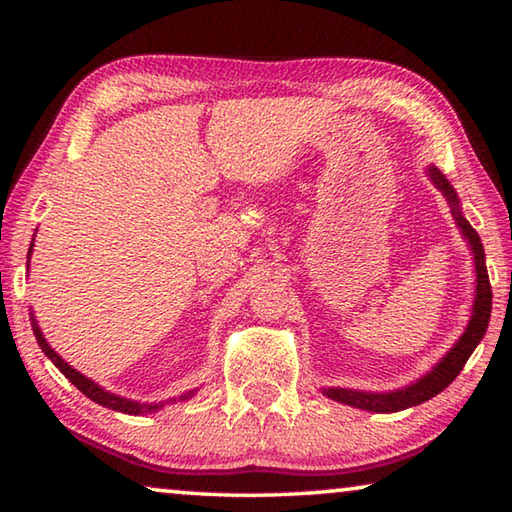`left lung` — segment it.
I'll use <instances>...</instances> for the list:
<instances>
[{"label": "left lung", "instance_id": "left-lung-1", "mask_svg": "<svg viewBox=\"0 0 512 512\" xmlns=\"http://www.w3.org/2000/svg\"><path fill=\"white\" fill-rule=\"evenodd\" d=\"M427 173L433 180V185H436L447 198L449 207H452L454 221L458 228H461V235L467 239V244H470V250L474 255L476 291H474L470 323H467L461 339H458L454 348L440 359V363H436L427 375L420 377L418 381H413V384L397 388V391H391V393H366V391H352V388H323V393L329 397V400L354 406V409L372 411V413H395V411L409 409V406H418L422 402H427L431 397H436L440 391H445V388L452 384L458 375H461L465 361L470 359V354L474 352L476 345L481 343L485 329H488L490 311H492V289H490L488 268H485L483 244L479 235H476V230L470 225V221L463 216L461 205H458V196L454 192V187L449 185V180L436 167H429Z\"/></svg>", "mask_w": 512, "mask_h": 512}]
</instances>
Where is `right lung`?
<instances>
[{
	"label": "right lung",
	"mask_w": 512,
	"mask_h": 512,
	"mask_svg": "<svg viewBox=\"0 0 512 512\" xmlns=\"http://www.w3.org/2000/svg\"><path fill=\"white\" fill-rule=\"evenodd\" d=\"M31 250H33V241H31V248H29V257H31ZM31 323H33V334H36V341H38V345L42 348V352H45L47 357L51 359V363H54V366H56L60 372H63V375H65L69 381H72V384H74L76 388H79V391H81L85 397H90L92 402L106 406V409H112V411L128 413V415L155 413V411L162 409V406H164V402H160V404H142V402H135V400H126V397H119V395H115V393L106 391V388H101L99 384H94V381H92L90 377L81 375L79 370H74L72 366H69V363H65L63 357H58V352H56L54 348H51L45 336H42L40 327H38V323H36V318H33V316H31ZM196 391H198V388H194V391H187L185 395H180L178 400H189V397L196 395ZM169 402H176V397H173V400H169ZM169 402H167V404H169Z\"/></svg>",
	"instance_id": "1"
}]
</instances>
